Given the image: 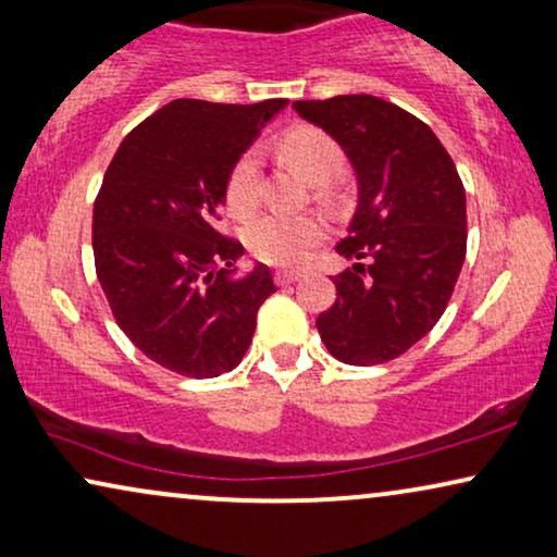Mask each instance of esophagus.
Masks as SVG:
<instances>
[{"mask_svg":"<svg viewBox=\"0 0 557 557\" xmlns=\"http://www.w3.org/2000/svg\"><path fill=\"white\" fill-rule=\"evenodd\" d=\"M300 277H302V272H295V270H277L275 272L277 285H289V282H297Z\"/></svg>","mask_w":557,"mask_h":557,"instance_id":"obj_1","label":"esophagus"}]
</instances>
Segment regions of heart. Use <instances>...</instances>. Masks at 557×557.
I'll list each match as a JSON object with an SVG mask.
<instances>
[{
    "label": "heart",
    "mask_w": 557,
    "mask_h": 557,
    "mask_svg": "<svg viewBox=\"0 0 557 557\" xmlns=\"http://www.w3.org/2000/svg\"><path fill=\"white\" fill-rule=\"evenodd\" d=\"M277 151L287 166H293L305 182L318 184L325 191L327 184L346 166L343 148L325 131L312 125H297L280 136ZM226 207L234 216L252 214L257 207V156L245 151L232 163L224 186ZM327 226L320 216H280L268 214L247 226V247L257 260L295 268L308 260L312 247L325 239Z\"/></svg>",
    "instance_id": "b5f03b06"
}]
</instances>
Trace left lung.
I'll return each instance as SVG.
<instances>
[{
    "label": "left lung",
    "instance_id": "obj_1",
    "mask_svg": "<svg viewBox=\"0 0 557 557\" xmlns=\"http://www.w3.org/2000/svg\"><path fill=\"white\" fill-rule=\"evenodd\" d=\"M295 111L338 140L358 176V209L338 255L335 302L320 341L343 363L406 354L438 323L467 255V197L424 121L375 96L297 100Z\"/></svg>",
    "mask_w": 557,
    "mask_h": 557
}]
</instances>
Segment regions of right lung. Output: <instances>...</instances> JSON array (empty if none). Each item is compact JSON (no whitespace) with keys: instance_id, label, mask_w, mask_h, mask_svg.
Instances as JSON below:
<instances>
[{"instance_id":"1","label":"right lung","mask_w":557,"mask_h":557,"mask_svg":"<svg viewBox=\"0 0 557 557\" xmlns=\"http://www.w3.org/2000/svg\"><path fill=\"white\" fill-rule=\"evenodd\" d=\"M285 106L171 100L123 138L100 184L92 255L115 323L140 354L186 379L232 371L277 289L264 264L232 277L245 247L216 222L232 163Z\"/></svg>"}]
</instances>
